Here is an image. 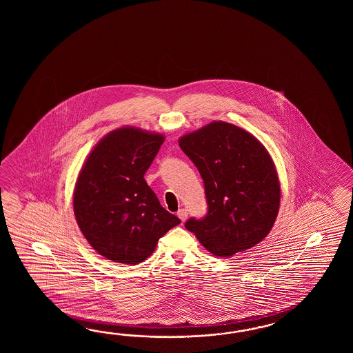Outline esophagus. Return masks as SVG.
Wrapping results in <instances>:
<instances>
[{"label":"esophagus","mask_w":353,"mask_h":353,"mask_svg":"<svg viewBox=\"0 0 353 353\" xmlns=\"http://www.w3.org/2000/svg\"><path fill=\"white\" fill-rule=\"evenodd\" d=\"M176 214H178V217H179L180 219H181V221H183V222H184V221H185V219H187V218H188V210H180L179 212H178V213H176Z\"/></svg>","instance_id":"esophagus-1"}]
</instances>
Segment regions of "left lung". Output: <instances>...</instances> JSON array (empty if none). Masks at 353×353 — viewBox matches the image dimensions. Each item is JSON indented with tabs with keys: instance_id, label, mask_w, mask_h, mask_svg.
I'll use <instances>...</instances> for the list:
<instances>
[{
	"instance_id": "left-lung-1",
	"label": "left lung",
	"mask_w": 353,
	"mask_h": 353,
	"mask_svg": "<svg viewBox=\"0 0 353 353\" xmlns=\"http://www.w3.org/2000/svg\"><path fill=\"white\" fill-rule=\"evenodd\" d=\"M179 146L202 176L208 204L185 228L213 255L228 257L263 241L280 205V183L270 154L248 131L214 121L180 137Z\"/></svg>"
}]
</instances>
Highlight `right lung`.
I'll list each match as a JSON object with an SVG mask.
<instances>
[{"instance_id": "obj_1", "label": "right lung", "mask_w": 353, "mask_h": 353, "mask_svg": "<svg viewBox=\"0 0 353 353\" xmlns=\"http://www.w3.org/2000/svg\"><path fill=\"white\" fill-rule=\"evenodd\" d=\"M164 136L122 128L105 136L85 160L75 184V219L99 255L136 265L160 237L180 223L145 181Z\"/></svg>"}]
</instances>
